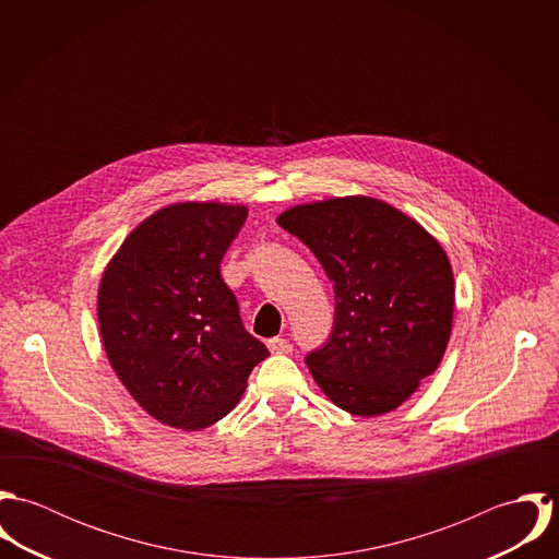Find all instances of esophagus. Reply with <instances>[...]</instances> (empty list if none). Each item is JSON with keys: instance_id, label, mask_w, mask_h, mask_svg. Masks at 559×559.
Listing matches in <instances>:
<instances>
[{"instance_id": "1", "label": "esophagus", "mask_w": 559, "mask_h": 559, "mask_svg": "<svg viewBox=\"0 0 559 559\" xmlns=\"http://www.w3.org/2000/svg\"><path fill=\"white\" fill-rule=\"evenodd\" d=\"M266 346H269V350L273 355H288V353H293V344L288 340H284V337H271L266 342Z\"/></svg>"}]
</instances>
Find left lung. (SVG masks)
Segmentation results:
<instances>
[{
  "label": "left lung",
  "mask_w": 559,
  "mask_h": 559,
  "mask_svg": "<svg viewBox=\"0 0 559 559\" xmlns=\"http://www.w3.org/2000/svg\"><path fill=\"white\" fill-rule=\"evenodd\" d=\"M277 224L312 249L333 282L329 340L306 357L340 408H399L443 359L454 275L443 247L399 209L366 195L284 211Z\"/></svg>",
  "instance_id": "left-lung-1"
}]
</instances>
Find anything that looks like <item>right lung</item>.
I'll return each mask as SVG.
<instances>
[{
    "label": "right lung",
    "instance_id": "1",
    "mask_svg": "<svg viewBox=\"0 0 559 559\" xmlns=\"http://www.w3.org/2000/svg\"><path fill=\"white\" fill-rule=\"evenodd\" d=\"M245 206L180 202L144 219L98 286L107 359L160 424L202 430L239 402L266 346L245 331L219 264Z\"/></svg>",
    "mask_w": 559,
    "mask_h": 559
}]
</instances>
